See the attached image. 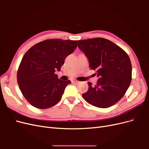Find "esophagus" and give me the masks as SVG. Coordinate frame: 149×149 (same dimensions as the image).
I'll use <instances>...</instances> for the list:
<instances>
[{"label":"esophagus","mask_w":149,"mask_h":149,"mask_svg":"<svg viewBox=\"0 0 149 149\" xmlns=\"http://www.w3.org/2000/svg\"><path fill=\"white\" fill-rule=\"evenodd\" d=\"M71 83H73V84H78L79 83V81H77V80H72L71 81Z\"/></svg>","instance_id":"1"}]
</instances>
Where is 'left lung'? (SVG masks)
<instances>
[{"instance_id": "left-lung-1", "label": "left lung", "mask_w": 149, "mask_h": 149, "mask_svg": "<svg viewBox=\"0 0 149 149\" xmlns=\"http://www.w3.org/2000/svg\"><path fill=\"white\" fill-rule=\"evenodd\" d=\"M78 47L99 78L95 86L88 83L89 88L82 94L83 98L97 107L114 105L124 96L132 80V65L128 55L117 45L103 38L78 40Z\"/></svg>"}]
</instances>
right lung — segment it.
I'll return each instance as SVG.
<instances>
[{"label":"right lung","instance_id":"obj_1","mask_svg":"<svg viewBox=\"0 0 149 149\" xmlns=\"http://www.w3.org/2000/svg\"><path fill=\"white\" fill-rule=\"evenodd\" d=\"M77 47L76 40H46L25 53L17 71V83L25 98L33 106L47 109L60 101L70 80L58 79L66 58Z\"/></svg>","mask_w":149,"mask_h":149}]
</instances>
